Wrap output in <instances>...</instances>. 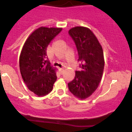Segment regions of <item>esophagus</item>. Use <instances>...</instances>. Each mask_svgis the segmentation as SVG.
Returning a JSON list of instances; mask_svg holds the SVG:
<instances>
[{"mask_svg":"<svg viewBox=\"0 0 132 132\" xmlns=\"http://www.w3.org/2000/svg\"><path fill=\"white\" fill-rule=\"evenodd\" d=\"M59 73H60V74H61V75L63 74V73H64V70H63V69H62V68L59 69Z\"/></svg>","mask_w":132,"mask_h":132,"instance_id":"34e87169","label":"esophagus"}]
</instances>
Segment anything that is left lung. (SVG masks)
Returning a JSON list of instances; mask_svg holds the SVG:
<instances>
[{
	"instance_id": "obj_1",
	"label": "left lung",
	"mask_w": 132,
	"mask_h": 132,
	"mask_svg": "<svg viewBox=\"0 0 132 132\" xmlns=\"http://www.w3.org/2000/svg\"><path fill=\"white\" fill-rule=\"evenodd\" d=\"M76 45L80 62V71H76L75 78L68 83L72 94L81 100L94 93L102 79L104 58L102 46L94 33L84 27H76L68 31Z\"/></svg>"
}]
</instances>
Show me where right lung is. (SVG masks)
I'll return each instance as SVG.
<instances>
[{
	"label": "right lung",
	"instance_id": "add662e5",
	"mask_svg": "<svg viewBox=\"0 0 132 132\" xmlns=\"http://www.w3.org/2000/svg\"><path fill=\"white\" fill-rule=\"evenodd\" d=\"M62 28L41 27L26 40L19 57V68L27 87L38 96L47 95L56 80L55 70L47 60V47Z\"/></svg>",
	"mask_w": 132,
	"mask_h": 132
}]
</instances>
